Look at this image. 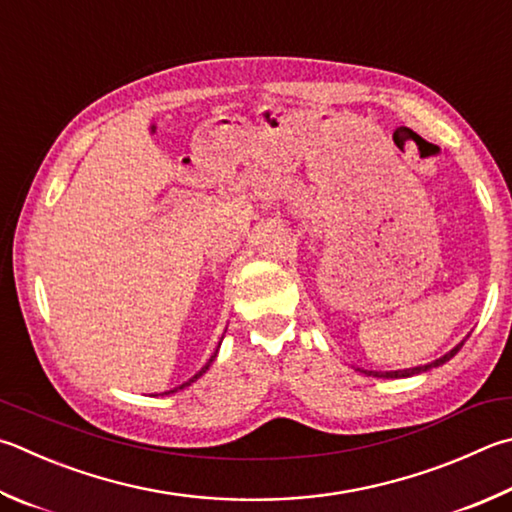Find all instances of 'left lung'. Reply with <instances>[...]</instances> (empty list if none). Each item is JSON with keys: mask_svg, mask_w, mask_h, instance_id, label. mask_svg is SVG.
Returning <instances> with one entry per match:
<instances>
[{"mask_svg": "<svg viewBox=\"0 0 512 512\" xmlns=\"http://www.w3.org/2000/svg\"><path fill=\"white\" fill-rule=\"evenodd\" d=\"M466 338H468V336H466ZM466 338H463L457 347H452L448 353H445V356L436 358V360H432V362H427V365H418V367H410V369H398V371H369V369H360V367H358V371H362V374H367V376H374V378H410V376H416V374H425V371H430V369H434V367H441V365H445V362H448L450 358L457 356L459 349L463 347V342H466Z\"/></svg>", "mask_w": 512, "mask_h": 512, "instance_id": "left-lung-1", "label": "left lung"}]
</instances>
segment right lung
<instances>
[{"instance_id":"1","label":"right lung","mask_w":512,"mask_h":512,"mask_svg":"<svg viewBox=\"0 0 512 512\" xmlns=\"http://www.w3.org/2000/svg\"><path fill=\"white\" fill-rule=\"evenodd\" d=\"M219 347H221V342H219ZM219 347H217V351L215 353H212V356H210V360L206 362V365H203L199 371H197V374H194L192 378H188V380H185V383H181V385H176L174 389H167V392H163L161 396H170V394H174V392H179V389H185V387H190L192 383H194V380H199L203 374H206V371H208V367L212 365V360H215L217 358V353H219ZM154 396H159V394H154Z\"/></svg>"}]
</instances>
